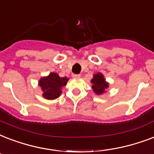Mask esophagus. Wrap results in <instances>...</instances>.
I'll list each match as a JSON object with an SVG mask.
<instances>
[{"mask_svg": "<svg viewBox=\"0 0 154 154\" xmlns=\"http://www.w3.org/2000/svg\"><path fill=\"white\" fill-rule=\"evenodd\" d=\"M80 75H75V74H73L72 75V77H73L74 79H79L80 78Z\"/></svg>", "mask_w": 154, "mask_h": 154, "instance_id": "1", "label": "esophagus"}]
</instances>
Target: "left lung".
Instances as JSON below:
<instances>
[{"mask_svg": "<svg viewBox=\"0 0 154 154\" xmlns=\"http://www.w3.org/2000/svg\"><path fill=\"white\" fill-rule=\"evenodd\" d=\"M91 82L92 83L91 88L93 89V91L97 96H100L107 92V89L109 87V83L106 81L102 73L98 72L93 75V78L91 79Z\"/></svg>", "mask_w": 154, "mask_h": 154, "instance_id": "8db88e82", "label": "left lung"}]
</instances>
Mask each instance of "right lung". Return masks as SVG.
<instances>
[{
	"label": "right lung",
	"mask_w": 154,
	"mask_h": 154,
	"mask_svg": "<svg viewBox=\"0 0 154 154\" xmlns=\"http://www.w3.org/2000/svg\"><path fill=\"white\" fill-rule=\"evenodd\" d=\"M68 80L67 77H60L54 72L42 77L38 81V86L42 91V97L49 100L58 98L62 94V89L66 85Z\"/></svg>",
	"instance_id": "obj_1"
}]
</instances>
